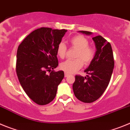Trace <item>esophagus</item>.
<instances>
[{
  "mask_svg": "<svg viewBox=\"0 0 130 130\" xmlns=\"http://www.w3.org/2000/svg\"><path fill=\"white\" fill-rule=\"evenodd\" d=\"M69 75H70V74H69V73H66V72H65V73H64V76H65V77H68Z\"/></svg>",
  "mask_w": 130,
  "mask_h": 130,
  "instance_id": "1",
  "label": "esophagus"
}]
</instances>
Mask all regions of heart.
<instances>
[{"mask_svg":"<svg viewBox=\"0 0 130 130\" xmlns=\"http://www.w3.org/2000/svg\"><path fill=\"white\" fill-rule=\"evenodd\" d=\"M72 47L77 49L75 53V60H67L60 65L62 70L68 73H73L81 69L85 65H88L93 60L96 55V49L89 45V41L83 35H77L70 40ZM66 46L61 42L58 45L57 49V55L60 58L66 56Z\"/></svg>","mask_w":130,"mask_h":130,"instance_id":"obj_1","label":"heart"}]
</instances>
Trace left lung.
I'll return each instance as SVG.
<instances>
[{"instance_id":"1","label":"left lung","mask_w":130,"mask_h":130,"mask_svg":"<svg viewBox=\"0 0 130 130\" xmlns=\"http://www.w3.org/2000/svg\"><path fill=\"white\" fill-rule=\"evenodd\" d=\"M86 35L92 33L79 31ZM96 48V55L90 65L85 70L87 77L75 76L73 90L75 97L84 103L97 100L106 90L111 80L115 62L111 45L105 39L98 36L92 38Z\"/></svg>"}]
</instances>
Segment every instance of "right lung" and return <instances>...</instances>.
<instances>
[{"label": "right lung", "instance_id": "1", "mask_svg": "<svg viewBox=\"0 0 130 130\" xmlns=\"http://www.w3.org/2000/svg\"><path fill=\"white\" fill-rule=\"evenodd\" d=\"M66 32L65 29L38 28L18 47L16 72L19 83L28 97L38 105L53 100L64 77L63 71L52 70L58 65L57 49Z\"/></svg>", "mask_w": 130, "mask_h": 130}]
</instances>
